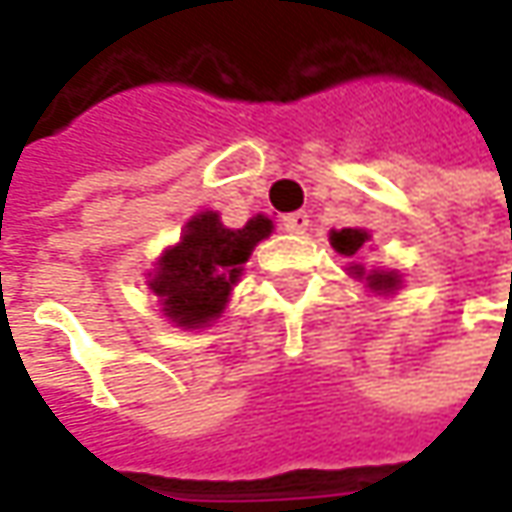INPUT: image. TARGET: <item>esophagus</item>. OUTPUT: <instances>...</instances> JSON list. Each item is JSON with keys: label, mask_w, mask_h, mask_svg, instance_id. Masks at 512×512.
<instances>
[{"label": "esophagus", "mask_w": 512, "mask_h": 512, "mask_svg": "<svg viewBox=\"0 0 512 512\" xmlns=\"http://www.w3.org/2000/svg\"><path fill=\"white\" fill-rule=\"evenodd\" d=\"M282 225H285L287 233H305L307 227H310V216H307L305 210H296V213L282 216Z\"/></svg>", "instance_id": "esophagus-1"}]
</instances>
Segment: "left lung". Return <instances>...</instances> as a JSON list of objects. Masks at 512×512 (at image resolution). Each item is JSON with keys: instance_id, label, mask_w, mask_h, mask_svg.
Listing matches in <instances>:
<instances>
[{"instance_id": "left-lung-1", "label": "left lung", "mask_w": 512, "mask_h": 512, "mask_svg": "<svg viewBox=\"0 0 512 512\" xmlns=\"http://www.w3.org/2000/svg\"><path fill=\"white\" fill-rule=\"evenodd\" d=\"M367 239H370L367 230H353V227H344V230H333V233H330V245L336 247L342 256H356L359 247H362ZM353 270H356V276H362L364 267L356 265ZM367 285L373 287V290H396L399 276H396V273H384V270H373V273H367Z\"/></svg>"}]
</instances>
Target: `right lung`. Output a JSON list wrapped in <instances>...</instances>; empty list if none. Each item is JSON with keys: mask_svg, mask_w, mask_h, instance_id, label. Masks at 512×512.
Segmentation results:
<instances>
[{"mask_svg": "<svg viewBox=\"0 0 512 512\" xmlns=\"http://www.w3.org/2000/svg\"><path fill=\"white\" fill-rule=\"evenodd\" d=\"M270 219L256 216L245 227L230 230L216 213H199L185 225L182 242L159 259L150 290L162 299V310L179 327H202L225 310L250 250L270 236Z\"/></svg>", "mask_w": 512, "mask_h": 512, "instance_id": "1", "label": "right lung"}]
</instances>
